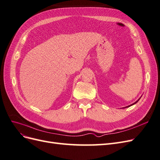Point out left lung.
I'll return each mask as SVG.
<instances>
[{"mask_svg": "<svg viewBox=\"0 0 160 160\" xmlns=\"http://www.w3.org/2000/svg\"><path fill=\"white\" fill-rule=\"evenodd\" d=\"M138 101H139V100H138ZM138 101H136V102H135V103H134L133 104H135V103H136L138 102ZM133 104H132V105H133ZM131 105H129V106H131Z\"/></svg>", "mask_w": 160, "mask_h": 160, "instance_id": "left-lung-1", "label": "left lung"}]
</instances>
